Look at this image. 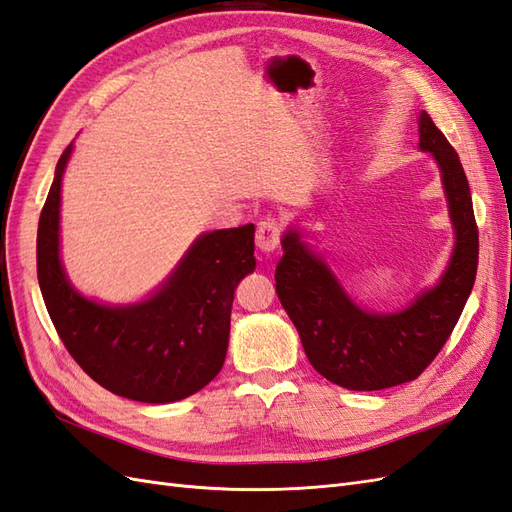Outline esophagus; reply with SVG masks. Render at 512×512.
<instances>
[{
	"mask_svg": "<svg viewBox=\"0 0 512 512\" xmlns=\"http://www.w3.org/2000/svg\"><path fill=\"white\" fill-rule=\"evenodd\" d=\"M255 242L261 253H274L277 246L281 242V227L277 220H261L257 225V233H255Z\"/></svg>",
	"mask_w": 512,
	"mask_h": 512,
	"instance_id": "esophagus-1",
	"label": "esophagus"
}]
</instances>
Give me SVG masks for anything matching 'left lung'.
<instances>
[{
	"instance_id": "8db88e82",
	"label": "left lung",
	"mask_w": 512,
	"mask_h": 512,
	"mask_svg": "<svg viewBox=\"0 0 512 512\" xmlns=\"http://www.w3.org/2000/svg\"><path fill=\"white\" fill-rule=\"evenodd\" d=\"M419 149L439 166L454 248L439 281L409 307L391 313L363 309L303 240V231L290 227L281 238L283 257L274 272L281 305L313 368L352 391L415 381L448 342L476 281L478 227L469 183L452 144L426 112L419 114Z\"/></svg>"
}]
</instances>
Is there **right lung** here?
Returning <instances> with one entry per match:
<instances>
[{
	"label": "right lung",
	"instance_id": "add662e5",
	"mask_svg": "<svg viewBox=\"0 0 512 512\" xmlns=\"http://www.w3.org/2000/svg\"><path fill=\"white\" fill-rule=\"evenodd\" d=\"M60 155L38 220L36 272L71 357L95 383L136 402L168 404L214 381L227 357L233 292L255 270V227L199 235L168 279L140 303L108 305L71 285L60 259Z\"/></svg>",
	"mask_w": 512,
	"mask_h": 512
}]
</instances>
